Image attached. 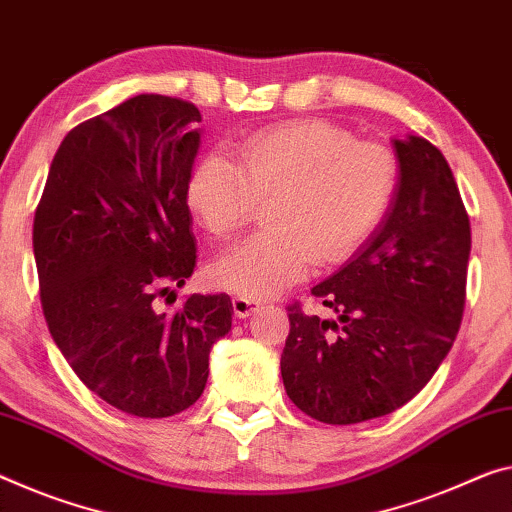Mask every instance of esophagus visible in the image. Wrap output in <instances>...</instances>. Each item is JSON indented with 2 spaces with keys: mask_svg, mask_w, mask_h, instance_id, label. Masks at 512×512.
<instances>
[{
  "mask_svg": "<svg viewBox=\"0 0 512 512\" xmlns=\"http://www.w3.org/2000/svg\"><path fill=\"white\" fill-rule=\"evenodd\" d=\"M232 310L234 314L239 316V319H246L253 312L259 310V303L257 300H250V298H243V296H234L232 298Z\"/></svg>",
  "mask_w": 512,
  "mask_h": 512,
  "instance_id": "34e87169",
  "label": "esophagus"
}]
</instances>
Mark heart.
Instances as JSON below:
<instances>
[{
    "instance_id": "1",
    "label": "heart",
    "mask_w": 512,
    "mask_h": 512,
    "mask_svg": "<svg viewBox=\"0 0 512 512\" xmlns=\"http://www.w3.org/2000/svg\"><path fill=\"white\" fill-rule=\"evenodd\" d=\"M396 186L392 150L305 120L250 134L237 164L223 152L205 154L189 175L186 205L216 239H230L266 205L269 230L209 269L214 287L262 300L294 287L314 262L335 266L358 253L387 216Z\"/></svg>"
}]
</instances>
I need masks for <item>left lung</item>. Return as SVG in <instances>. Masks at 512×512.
Listing matches in <instances>:
<instances>
[{
    "mask_svg": "<svg viewBox=\"0 0 512 512\" xmlns=\"http://www.w3.org/2000/svg\"><path fill=\"white\" fill-rule=\"evenodd\" d=\"M399 186L369 241L312 296L337 319L287 307L280 358L287 396L307 417L346 426L417 396L456 342L472 227L444 154L394 139Z\"/></svg>",
    "mask_w": 512,
    "mask_h": 512,
    "instance_id": "left-lung-1",
    "label": "left lung"
}]
</instances>
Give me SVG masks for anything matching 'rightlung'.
Wrapping results in <instances>:
<instances>
[{"label": "right lung", "mask_w": 512, "mask_h": 512, "mask_svg": "<svg viewBox=\"0 0 512 512\" xmlns=\"http://www.w3.org/2000/svg\"><path fill=\"white\" fill-rule=\"evenodd\" d=\"M200 111L136 95L70 129L34 218L47 328L91 392L134 417H173L200 399L209 351L232 328L227 294L159 298L196 269L186 184Z\"/></svg>", "instance_id": "right-lung-1"}]
</instances>
